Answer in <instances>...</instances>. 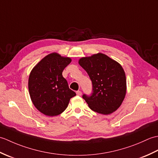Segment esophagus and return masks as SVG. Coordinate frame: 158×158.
Segmentation results:
<instances>
[{
	"mask_svg": "<svg viewBox=\"0 0 158 158\" xmlns=\"http://www.w3.org/2000/svg\"><path fill=\"white\" fill-rule=\"evenodd\" d=\"M76 94L77 96H81V91H77Z\"/></svg>",
	"mask_w": 158,
	"mask_h": 158,
	"instance_id": "1",
	"label": "esophagus"
}]
</instances>
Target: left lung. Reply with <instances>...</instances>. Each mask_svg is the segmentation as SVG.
<instances>
[{"label":"left lung","mask_w":158,"mask_h":158,"mask_svg":"<svg viewBox=\"0 0 158 158\" xmlns=\"http://www.w3.org/2000/svg\"><path fill=\"white\" fill-rule=\"evenodd\" d=\"M79 64L92 80L93 93L83 98L94 111L109 115L119 108L126 94V78L119 63L102 53L83 57Z\"/></svg>","instance_id":"1"}]
</instances>
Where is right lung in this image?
<instances>
[{"instance_id": "right-lung-1", "label": "right lung", "mask_w": 158, "mask_h": 158, "mask_svg": "<svg viewBox=\"0 0 158 158\" xmlns=\"http://www.w3.org/2000/svg\"><path fill=\"white\" fill-rule=\"evenodd\" d=\"M71 58L52 53L44 57L31 70L28 90L33 105L45 115L53 117L64 111L70 99L76 96L62 76Z\"/></svg>"}]
</instances>
